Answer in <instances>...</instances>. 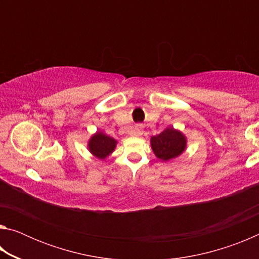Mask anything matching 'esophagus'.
<instances>
[{
	"mask_svg": "<svg viewBox=\"0 0 259 259\" xmlns=\"http://www.w3.org/2000/svg\"><path fill=\"white\" fill-rule=\"evenodd\" d=\"M142 134H143V131H142V129H140V126H138V125H136L135 128L130 131L131 136H140Z\"/></svg>",
	"mask_w": 259,
	"mask_h": 259,
	"instance_id": "1",
	"label": "esophagus"
}]
</instances>
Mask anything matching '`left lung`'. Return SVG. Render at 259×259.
<instances>
[{
	"instance_id": "left-lung-1",
	"label": "left lung",
	"mask_w": 259,
	"mask_h": 259,
	"mask_svg": "<svg viewBox=\"0 0 259 259\" xmlns=\"http://www.w3.org/2000/svg\"><path fill=\"white\" fill-rule=\"evenodd\" d=\"M151 147L161 161H170L181 156L187 147V137L181 130L168 126L161 134L151 137Z\"/></svg>"
}]
</instances>
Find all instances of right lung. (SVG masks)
Here are the masks:
<instances>
[{
    "instance_id": "obj_1",
    "label": "right lung",
    "mask_w": 259,
    "mask_h": 259,
    "mask_svg": "<svg viewBox=\"0 0 259 259\" xmlns=\"http://www.w3.org/2000/svg\"><path fill=\"white\" fill-rule=\"evenodd\" d=\"M117 140L104 134L102 130L96 131L88 140V151L99 160H105L115 151Z\"/></svg>"
}]
</instances>
